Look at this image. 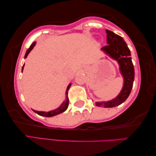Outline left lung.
<instances>
[{
  "label": "left lung",
  "mask_w": 156,
  "mask_h": 156,
  "mask_svg": "<svg viewBox=\"0 0 156 156\" xmlns=\"http://www.w3.org/2000/svg\"><path fill=\"white\" fill-rule=\"evenodd\" d=\"M106 32L108 45L104 46L101 50L110 57L117 61L124 80L123 88L116 98L109 101L96 103L97 106L99 107L111 108L120 105L128 98L133 85L135 72L131 57V52L123 38L108 30H106Z\"/></svg>",
  "instance_id": "8db88e82"
}]
</instances>
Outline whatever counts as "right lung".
<instances>
[{
    "label": "right lung",
    "instance_id": "obj_1",
    "mask_svg": "<svg viewBox=\"0 0 156 156\" xmlns=\"http://www.w3.org/2000/svg\"><path fill=\"white\" fill-rule=\"evenodd\" d=\"M35 42H34L32 43V44L30 45V47L28 48L26 53H25V58L27 57V55L29 54V52H30L32 50V48H34V46L35 45ZM24 67V65L22 67V70L23 69ZM71 86V83H70L68 86L67 89H66V99H65V101L63 103L61 104L60 106V107H58V108L54 110V111H49V112H42V111H34V110H33V111L34 112L38 115H41V116H44V117H52V116H55V115H58L60 113H62L63 112H64L66 109L68 108V103H69V100H68V90H69V88Z\"/></svg>",
    "mask_w": 156,
    "mask_h": 156
}]
</instances>
